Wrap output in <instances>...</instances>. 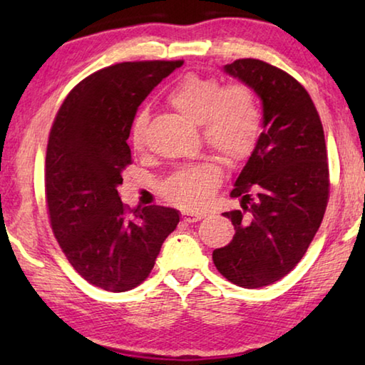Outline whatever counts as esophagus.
<instances>
[{
    "label": "esophagus",
    "instance_id": "esophagus-1",
    "mask_svg": "<svg viewBox=\"0 0 365 365\" xmlns=\"http://www.w3.org/2000/svg\"><path fill=\"white\" fill-rule=\"evenodd\" d=\"M205 212H197V211H183V217L187 222H197L205 217Z\"/></svg>",
    "mask_w": 365,
    "mask_h": 365
}]
</instances>
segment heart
<instances>
[{
	"label": "heart",
	"mask_w": 365,
	"mask_h": 365,
	"mask_svg": "<svg viewBox=\"0 0 365 365\" xmlns=\"http://www.w3.org/2000/svg\"><path fill=\"white\" fill-rule=\"evenodd\" d=\"M169 106L193 125H201L202 141L228 165L251 156L261 135V110L246 85L222 86L220 80L188 73L168 95ZM148 114L140 113L132 125V145L143 151ZM222 180V169L212 160L177 172L165 182L163 193L170 202L200 207Z\"/></svg>",
	"instance_id": "b5f03b06"
}]
</instances>
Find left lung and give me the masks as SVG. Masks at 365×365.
Masks as SVG:
<instances>
[{
	"label": "left lung",
	"instance_id": "1",
	"mask_svg": "<svg viewBox=\"0 0 365 365\" xmlns=\"http://www.w3.org/2000/svg\"><path fill=\"white\" fill-rule=\"evenodd\" d=\"M224 72L261 98L262 133L230 193L242 209L224 212L233 240L212 261L235 285L261 288L296 267L322 224L330 193L324 127L304 86L279 67L250 58Z\"/></svg>",
	"mask_w": 365,
	"mask_h": 365
}]
</instances>
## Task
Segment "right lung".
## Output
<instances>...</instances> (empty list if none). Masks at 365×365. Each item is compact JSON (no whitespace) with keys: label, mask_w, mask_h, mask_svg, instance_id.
I'll use <instances>...</instances> for the list:
<instances>
[{"label":"right lung","mask_w":365,"mask_h":365,"mask_svg":"<svg viewBox=\"0 0 365 365\" xmlns=\"http://www.w3.org/2000/svg\"><path fill=\"white\" fill-rule=\"evenodd\" d=\"M183 61L120 63L83 78L59 108L46 148L49 220L72 267L91 285L120 293L154 267L177 209H128L117 187L132 164L127 140L137 109Z\"/></svg>","instance_id":"add662e5"}]
</instances>
